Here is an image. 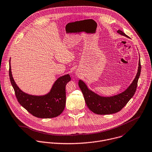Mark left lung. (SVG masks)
<instances>
[{
    "label": "left lung",
    "instance_id": "obj_1",
    "mask_svg": "<svg viewBox=\"0 0 152 152\" xmlns=\"http://www.w3.org/2000/svg\"><path fill=\"white\" fill-rule=\"evenodd\" d=\"M117 32L123 36L129 38L120 30H118ZM141 68L140 61L139 60L137 73L130 86L123 93L111 97H102L96 94L89 90L82 80H79L78 86L88 108L94 113L100 115L114 114L120 111L135 94L141 72Z\"/></svg>",
    "mask_w": 152,
    "mask_h": 152
}]
</instances>
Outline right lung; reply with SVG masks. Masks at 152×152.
Returning a JSON list of instances; mask_svg holds the SVG:
<instances>
[{"mask_svg":"<svg viewBox=\"0 0 152 152\" xmlns=\"http://www.w3.org/2000/svg\"><path fill=\"white\" fill-rule=\"evenodd\" d=\"M9 72L10 83L18 101L34 116L41 118H49L57 117L62 113L66 102L65 86L71 80L69 74L58 78L47 94L37 96L28 94L18 87L12 77L10 59Z\"/></svg>","mask_w":152,"mask_h":152,"instance_id":"add662e5","label":"right lung"}]
</instances>
